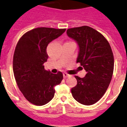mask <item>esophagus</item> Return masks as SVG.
Masks as SVG:
<instances>
[{
	"label": "esophagus",
	"mask_w": 127,
	"mask_h": 127,
	"mask_svg": "<svg viewBox=\"0 0 127 127\" xmlns=\"http://www.w3.org/2000/svg\"><path fill=\"white\" fill-rule=\"evenodd\" d=\"M63 76H64V78H67V77H70V76H71V75H69V74H67V73H63Z\"/></svg>",
	"instance_id": "esophagus-1"
}]
</instances>
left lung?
<instances>
[{
  "label": "left lung",
  "mask_w": 127,
  "mask_h": 127,
  "mask_svg": "<svg viewBox=\"0 0 127 127\" xmlns=\"http://www.w3.org/2000/svg\"><path fill=\"white\" fill-rule=\"evenodd\" d=\"M67 34L78 43L76 62L87 73L84 78L75 76L77 84L71 89V94L80 104L92 105L102 98L112 80L114 66L112 51L107 39L92 27L69 28Z\"/></svg>",
  "instance_id": "1"
}]
</instances>
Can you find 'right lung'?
<instances>
[{
  "label": "right lung",
  "instance_id": "1",
  "mask_svg": "<svg viewBox=\"0 0 127 127\" xmlns=\"http://www.w3.org/2000/svg\"><path fill=\"white\" fill-rule=\"evenodd\" d=\"M64 29L40 27L26 32L15 49L13 71L20 91L27 100L42 106L54 96V87L61 83L63 74L51 73L44 68L47 61V47L65 31Z\"/></svg>",
  "mask_w": 127,
  "mask_h": 127
}]
</instances>
